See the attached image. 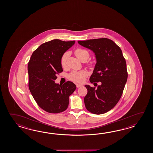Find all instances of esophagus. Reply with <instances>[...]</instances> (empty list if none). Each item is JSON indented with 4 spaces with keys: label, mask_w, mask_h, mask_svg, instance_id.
Here are the masks:
<instances>
[{
    "label": "esophagus",
    "mask_w": 153,
    "mask_h": 153,
    "mask_svg": "<svg viewBox=\"0 0 153 153\" xmlns=\"http://www.w3.org/2000/svg\"><path fill=\"white\" fill-rule=\"evenodd\" d=\"M76 88H80V87L82 86V85L81 84H76Z\"/></svg>",
    "instance_id": "obj_1"
}]
</instances>
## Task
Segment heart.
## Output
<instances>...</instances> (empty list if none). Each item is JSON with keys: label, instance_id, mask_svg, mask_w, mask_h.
Instances as JSON below:
<instances>
[{"label": "heart", "instance_id": "1", "mask_svg": "<svg viewBox=\"0 0 153 153\" xmlns=\"http://www.w3.org/2000/svg\"><path fill=\"white\" fill-rule=\"evenodd\" d=\"M75 56L77 57L78 59L80 60H82V59L85 58L86 55L88 56V53L87 51L85 50L84 49H76L74 52ZM68 53H65L62 56L61 59V64L63 68H65L67 64V59L68 57ZM88 73L87 71L85 70H82L80 71H74L72 72L69 75V78L71 80L77 82H81L84 80V79L87 75Z\"/></svg>", "mask_w": 153, "mask_h": 153}]
</instances>
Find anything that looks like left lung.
<instances>
[{
	"label": "left lung",
	"instance_id": "1",
	"mask_svg": "<svg viewBox=\"0 0 153 153\" xmlns=\"http://www.w3.org/2000/svg\"><path fill=\"white\" fill-rule=\"evenodd\" d=\"M78 42L91 50L95 55L96 63L90 81L101 82L96 89L85 85L88 90L84 97L85 107L92 113L103 114L114 107L123 94L127 79L125 59L120 48L110 39H90Z\"/></svg>",
	"mask_w": 153,
	"mask_h": 153
}]
</instances>
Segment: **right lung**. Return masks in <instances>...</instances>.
<instances>
[{
    "label": "right lung",
    "mask_w": 153,
    "mask_h": 153,
    "mask_svg": "<svg viewBox=\"0 0 153 153\" xmlns=\"http://www.w3.org/2000/svg\"><path fill=\"white\" fill-rule=\"evenodd\" d=\"M54 39L42 44L33 52L28 65L29 88L37 104L50 113H59L68 107L69 96L76 89L72 81L55 82L56 75L63 71L62 56L75 44Z\"/></svg>",
    "instance_id": "add662e5"
}]
</instances>
